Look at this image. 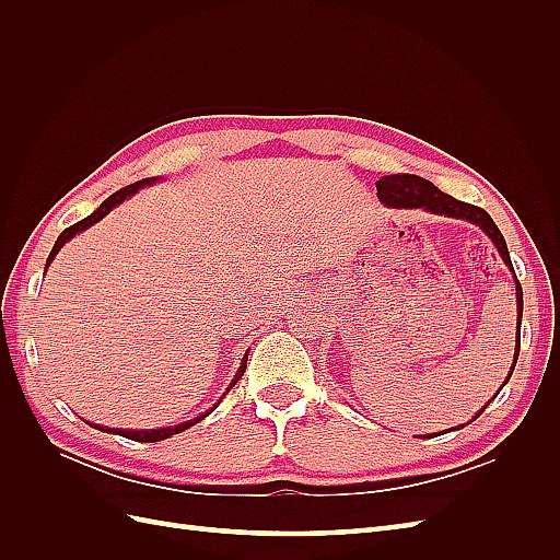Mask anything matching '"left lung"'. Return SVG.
Returning <instances> with one entry per match:
<instances>
[{
	"instance_id": "8db88e82",
	"label": "left lung",
	"mask_w": 560,
	"mask_h": 560,
	"mask_svg": "<svg viewBox=\"0 0 560 560\" xmlns=\"http://www.w3.org/2000/svg\"><path fill=\"white\" fill-rule=\"evenodd\" d=\"M376 191H378V198L383 206L387 208H397V210H428L432 214H444V217H453V219H465V222L469 224H477L490 241H493V245L498 247L500 257L504 259V264L512 266V259H510V249H506V243H504V235L500 233V229L495 226L493 219H490V214L483 210V208H477V206H469V202H463L457 200L444 191H439L436 186L428 179H422L418 175H387V177H381L376 182ZM514 280H516V273H514ZM516 311H518V334H516V350H514V364H512V371L510 376L504 378V383L500 385V389L510 383L512 374H514V366H516V360H518V350H521V317H523V290H521V282L516 280ZM498 389V393H500ZM498 397V395H495ZM490 404V401H488ZM486 404V406H488ZM483 409L474 416L471 420H477L483 411ZM469 420V422H471ZM465 428V425H460ZM457 428V430H460Z\"/></svg>"
}]
</instances>
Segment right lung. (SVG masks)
Listing matches in <instances>:
<instances>
[{
    "label": "right lung",
    "instance_id": "right-lung-1",
    "mask_svg": "<svg viewBox=\"0 0 560 560\" xmlns=\"http://www.w3.org/2000/svg\"><path fill=\"white\" fill-rule=\"evenodd\" d=\"M156 179L151 177V179H142V182H135V184H128V186H124V189H118L116 194H112L107 200H103V206H100L93 214H89L86 219H81V222H77V224H72L70 229H65L60 235H58V241H56V245H54V249H50V254H48V259H46V268L50 266V261L56 259V254L60 252V247L67 243V241H72L77 233H81V231H86L89 226H93V224H97L100 219L103 217H107L116 206H121V202L126 200V198H130V196H135L138 194L142 186H147V184H154ZM245 369H247V354L243 358V362H241V369H238V374H235V378L231 381V385L226 387V393L229 389L241 381V376L245 374ZM224 393V395H226ZM219 404V401H217ZM217 404L212 406L210 411H206V413H200L198 418H194V420H186V422H179V425H175V428H161V430H118V428H100V425H95L97 430H103V432H114V434H121V436H126V439H132V442H163V439H167V436H173V434H179V432H184V430H189L191 425H196L198 420H202L206 416H210L214 409H217Z\"/></svg>",
    "mask_w": 560,
    "mask_h": 560
}]
</instances>
